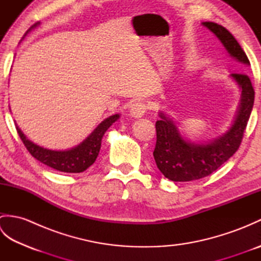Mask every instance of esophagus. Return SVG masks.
<instances>
[{
  "label": "esophagus",
  "mask_w": 261,
  "mask_h": 261,
  "mask_svg": "<svg viewBox=\"0 0 261 261\" xmlns=\"http://www.w3.org/2000/svg\"><path fill=\"white\" fill-rule=\"evenodd\" d=\"M147 110H148V107L146 103L137 102L131 107L130 113L132 116H135V118H142V116L146 114Z\"/></svg>",
  "instance_id": "1"
}]
</instances>
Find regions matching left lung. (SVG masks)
Instances as JSON below:
<instances>
[{"mask_svg": "<svg viewBox=\"0 0 261 261\" xmlns=\"http://www.w3.org/2000/svg\"><path fill=\"white\" fill-rule=\"evenodd\" d=\"M203 24L220 39L230 56L242 64L250 65L239 42L224 27L214 22H203ZM231 76L242 90L239 111L230 130L213 142L196 145L186 141L174 122L164 113L159 114L162 119L156 122L157 141L153 158L166 178L173 181L203 178L212 174L239 149L252 111L254 90L246 73H232Z\"/></svg>", "mask_w": 261, "mask_h": 261, "instance_id": "1", "label": "left lung"}]
</instances>
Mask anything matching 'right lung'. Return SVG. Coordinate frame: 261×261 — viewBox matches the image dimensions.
Instances as JSON below:
<instances>
[{
    "label": "right lung",
    "instance_id": "right-lung-1",
    "mask_svg": "<svg viewBox=\"0 0 261 261\" xmlns=\"http://www.w3.org/2000/svg\"><path fill=\"white\" fill-rule=\"evenodd\" d=\"M119 114H114L105 119L81 145L66 151H55L39 147L28 140L16 124L15 127L27 150L39 162L64 173H82L96 160L104 134L119 119Z\"/></svg>",
    "mask_w": 261,
    "mask_h": 261
}]
</instances>
